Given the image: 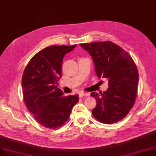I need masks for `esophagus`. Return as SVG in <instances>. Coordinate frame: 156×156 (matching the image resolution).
Listing matches in <instances>:
<instances>
[{
  "label": "esophagus",
  "instance_id": "obj_1",
  "mask_svg": "<svg viewBox=\"0 0 156 156\" xmlns=\"http://www.w3.org/2000/svg\"><path fill=\"white\" fill-rule=\"evenodd\" d=\"M89 96V94L87 93H80V94H79V96L80 98H82V97H83V96Z\"/></svg>",
  "mask_w": 156,
  "mask_h": 156
}]
</instances>
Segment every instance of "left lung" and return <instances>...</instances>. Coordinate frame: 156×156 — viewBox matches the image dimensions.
Masks as SVG:
<instances>
[{"label": "left lung", "mask_w": 156, "mask_h": 156, "mask_svg": "<svg viewBox=\"0 0 156 156\" xmlns=\"http://www.w3.org/2000/svg\"><path fill=\"white\" fill-rule=\"evenodd\" d=\"M93 57L96 75L108 80L106 91L91 93L96 101L92 114L100 122L116 123L133 107L136 98L138 70L131 56L111 41L80 44Z\"/></svg>", "instance_id": "left-lung-1"}]
</instances>
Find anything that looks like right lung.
<instances>
[{
    "label": "right lung",
    "mask_w": 156,
    "mask_h": 156,
    "mask_svg": "<svg viewBox=\"0 0 156 156\" xmlns=\"http://www.w3.org/2000/svg\"><path fill=\"white\" fill-rule=\"evenodd\" d=\"M76 45H51L34 55L23 73V98L39 124L55 129L63 125L79 96H63L56 84L62 76L63 57Z\"/></svg>",
    "instance_id": "right-lung-1"
}]
</instances>
